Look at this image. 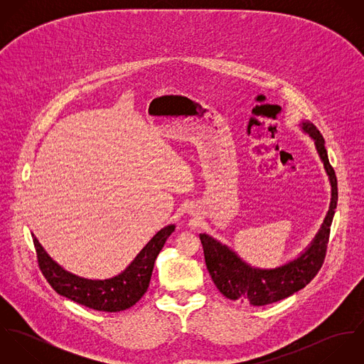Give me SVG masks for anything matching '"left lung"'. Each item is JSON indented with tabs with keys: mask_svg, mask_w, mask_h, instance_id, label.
<instances>
[{
	"mask_svg": "<svg viewBox=\"0 0 364 364\" xmlns=\"http://www.w3.org/2000/svg\"><path fill=\"white\" fill-rule=\"evenodd\" d=\"M304 130L315 140L318 154L323 161L332 185V202L321 231L311 247L299 258L272 270L252 269L232 251L206 234H200L208 273L223 296L230 300L248 301L252 306H267L304 289L323 264L328 251L331 224L338 203V181L335 169L329 164L325 140L316 126L304 123Z\"/></svg>",
	"mask_w": 364,
	"mask_h": 364,
	"instance_id": "obj_1",
	"label": "left lung"
}]
</instances>
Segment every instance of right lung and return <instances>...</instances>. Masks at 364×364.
I'll use <instances>...</instances> for the list:
<instances>
[{
  "label": "right lung",
  "instance_id": "obj_1",
  "mask_svg": "<svg viewBox=\"0 0 364 364\" xmlns=\"http://www.w3.org/2000/svg\"><path fill=\"white\" fill-rule=\"evenodd\" d=\"M173 230L168 225L156 232L124 272L107 280H88L65 272L50 259L35 235L32 238L38 266L55 293L95 311L117 312L133 307L144 296L156 257Z\"/></svg>",
  "mask_w": 364,
  "mask_h": 364
}]
</instances>
